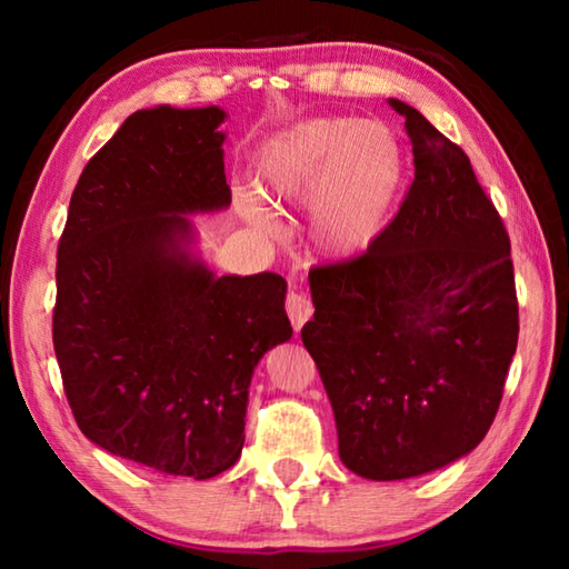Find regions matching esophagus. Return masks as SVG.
<instances>
[{
	"instance_id": "34e87169",
	"label": "esophagus",
	"mask_w": 569,
	"mask_h": 569,
	"mask_svg": "<svg viewBox=\"0 0 569 569\" xmlns=\"http://www.w3.org/2000/svg\"><path fill=\"white\" fill-rule=\"evenodd\" d=\"M286 313H288V319H291L293 329L301 331V326L313 316V303L308 301L303 293L288 291V296H286Z\"/></svg>"
}]
</instances>
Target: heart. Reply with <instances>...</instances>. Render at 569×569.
<instances>
[{"label": "heart", "mask_w": 569, "mask_h": 569, "mask_svg": "<svg viewBox=\"0 0 569 569\" xmlns=\"http://www.w3.org/2000/svg\"><path fill=\"white\" fill-rule=\"evenodd\" d=\"M256 182L276 206H303L308 243L353 261L383 236L403 186V148L379 120L313 118L273 132L256 152ZM250 226L276 230L256 192L240 196Z\"/></svg>", "instance_id": "obj_1"}]
</instances>
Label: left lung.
I'll return each mask as SVG.
<instances>
[{
  "mask_svg": "<svg viewBox=\"0 0 569 569\" xmlns=\"http://www.w3.org/2000/svg\"><path fill=\"white\" fill-rule=\"evenodd\" d=\"M413 182L363 256L308 273L301 339L329 393L339 457L397 481L467 457L492 427L517 351L509 238L465 150L389 98Z\"/></svg>",
  "mask_w": 569,
  "mask_h": 569,
  "instance_id": "8db88e82",
  "label": "left lung"
}]
</instances>
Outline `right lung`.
I'll use <instances>...</instances> for the list:
<instances>
[{
  "label": "right lung",
  "mask_w": 569,
  "mask_h": 569,
  "mask_svg": "<svg viewBox=\"0 0 569 569\" xmlns=\"http://www.w3.org/2000/svg\"><path fill=\"white\" fill-rule=\"evenodd\" d=\"M228 112H132L84 166L57 248L52 341L77 427L176 477L230 469L258 361L293 336L278 273L218 276L192 216L230 206Z\"/></svg>",
  "instance_id": "1"
}]
</instances>
